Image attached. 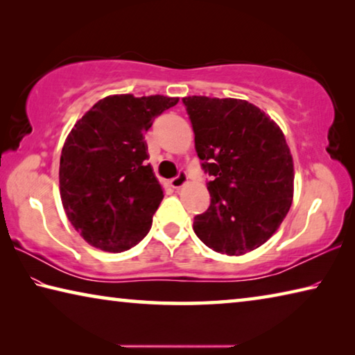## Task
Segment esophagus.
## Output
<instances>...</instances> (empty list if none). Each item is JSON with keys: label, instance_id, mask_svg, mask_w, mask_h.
<instances>
[{"label": "esophagus", "instance_id": "esophagus-1", "mask_svg": "<svg viewBox=\"0 0 355 355\" xmlns=\"http://www.w3.org/2000/svg\"><path fill=\"white\" fill-rule=\"evenodd\" d=\"M188 182V175H186V172H178V175L175 177V178H172L171 180V186L172 188H175V189H178V188H182V186Z\"/></svg>", "mask_w": 355, "mask_h": 355}]
</instances>
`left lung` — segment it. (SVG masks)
Segmentation results:
<instances>
[{
	"label": "left lung",
	"instance_id": "left-lung-1",
	"mask_svg": "<svg viewBox=\"0 0 355 355\" xmlns=\"http://www.w3.org/2000/svg\"><path fill=\"white\" fill-rule=\"evenodd\" d=\"M209 207L194 232L209 249L243 255L277 230L293 202L294 169L274 120L245 100L184 97Z\"/></svg>",
	"mask_w": 355,
	"mask_h": 355
}]
</instances>
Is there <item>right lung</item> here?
I'll list each match as a JSON object with an SVG mask.
<instances>
[{
	"label": "right lung",
	"mask_w": 355,
	"mask_h": 355,
	"mask_svg": "<svg viewBox=\"0 0 355 355\" xmlns=\"http://www.w3.org/2000/svg\"><path fill=\"white\" fill-rule=\"evenodd\" d=\"M178 98L111 95L78 120L59 164L65 214L94 248L123 252L152 227L163 189L148 159L144 133Z\"/></svg>",
	"instance_id": "obj_1"
}]
</instances>
